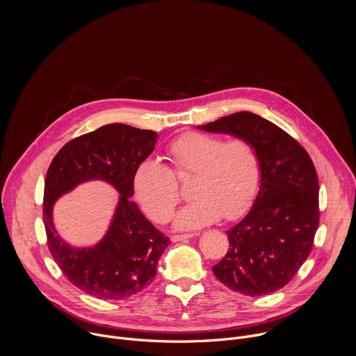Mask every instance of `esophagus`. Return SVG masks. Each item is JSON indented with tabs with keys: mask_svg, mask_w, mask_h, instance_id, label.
<instances>
[{
	"mask_svg": "<svg viewBox=\"0 0 356 356\" xmlns=\"http://www.w3.org/2000/svg\"><path fill=\"white\" fill-rule=\"evenodd\" d=\"M194 235L193 234H183V235H172L170 236V241L172 242H180V241H186V239H190L193 238Z\"/></svg>",
	"mask_w": 356,
	"mask_h": 356,
	"instance_id": "esophagus-1",
	"label": "esophagus"
}]
</instances>
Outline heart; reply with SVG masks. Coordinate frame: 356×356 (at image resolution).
<instances>
[{
  "label": "heart",
  "mask_w": 356,
  "mask_h": 356,
  "mask_svg": "<svg viewBox=\"0 0 356 356\" xmlns=\"http://www.w3.org/2000/svg\"><path fill=\"white\" fill-rule=\"evenodd\" d=\"M169 166L146 159L134 173V193L156 222L170 217L180 198L177 180L193 176L194 198L175 217V227L198 229L221 218L234 220L250 204L261 180L258 152L249 140L204 132H186L165 149Z\"/></svg>",
  "instance_id": "obj_1"
}]
</instances>
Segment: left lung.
Returning a JSON list of instances; mask_svg holds the SVG:
<instances>
[{
    "label": "left lung",
    "instance_id": "1",
    "mask_svg": "<svg viewBox=\"0 0 356 356\" xmlns=\"http://www.w3.org/2000/svg\"><path fill=\"white\" fill-rule=\"evenodd\" d=\"M198 128L243 138L258 152L259 193L249 213L227 231L229 248L213 272L241 294H270L293 279L313 249L320 221L314 163L293 136L248 111Z\"/></svg>",
    "mask_w": 356,
    "mask_h": 356
}]
</instances>
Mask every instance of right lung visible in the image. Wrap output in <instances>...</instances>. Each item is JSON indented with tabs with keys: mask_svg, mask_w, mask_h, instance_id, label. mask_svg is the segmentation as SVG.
Returning <instances> with one entry per match:
<instances>
[{
	"mask_svg": "<svg viewBox=\"0 0 356 356\" xmlns=\"http://www.w3.org/2000/svg\"><path fill=\"white\" fill-rule=\"evenodd\" d=\"M158 135L125 124H108L67 142L50 163L43 193V224L50 253L81 291L103 300H124L152 283L170 243L139 211L134 195V173L155 149ZM104 179L122 194L106 236L91 248H76L54 231V201L77 184Z\"/></svg>",
	"mask_w": 356,
	"mask_h": 356,
	"instance_id": "1",
	"label": "right lung"
}]
</instances>
